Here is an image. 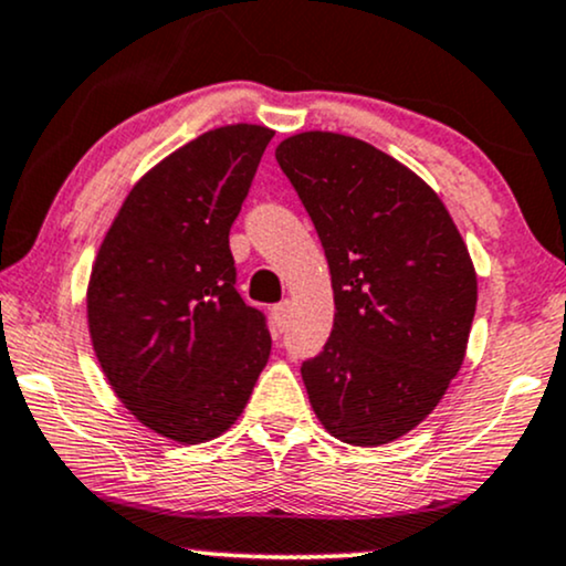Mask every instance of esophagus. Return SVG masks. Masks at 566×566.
I'll return each instance as SVG.
<instances>
[{
    "instance_id": "esophagus-1",
    "label": "esophagus",
    "mask_w": 566,
    "mask_h": 566,
    "mask_svg": "<svg viewBox=\"0 0 566 566\" xmlns=\"http://www.w3.org/2000/svg\"><path fill=\"white\" fill-rule=\"evenodd\" d=\"M290 311H292V303H290V300H282V303L271 307V318H274V326L279 328V332H282V328L287 326V321H290Z\"/></svg>"
}]
</instances>
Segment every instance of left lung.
<instances>
[{"mask_svg":"<svg viewBox=\"0 0 566 566\" xmlns=\"http://www.w3.org/2000/svg\"><path fill=\"white\" fill-rule=\"evenodd\" d=\"M276 161L332 271V336L300 368L307 399L334 439L381 447L423 423L462 368L475 266L431 185L370 143L307 130Z\"/></svg>","mask_w":566,"mask_h":566,"instance_id":"8db88e82","label":"left lung"}]
</instances>
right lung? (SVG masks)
<instances>
[{"label": "right lung", "mask_w": 566, "mask_h": 566, "mask_svg": "<svg viewBox=\"0 0 566 566\" xmlns=\"http://www.w3.org/2000/svg\"><path fill=\"white\" fill-rule=\"evenodd\" d=\"M274 130L224 125L151 167L106 230L88 279V332L127 410L177 443L230 431L271 353L234 290L230 227Z\"/></svg>", "instance_id": "obj_1"}]
</instances>
